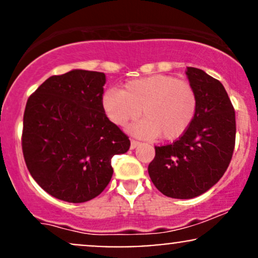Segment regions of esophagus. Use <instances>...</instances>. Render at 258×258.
I'll list each match as a JSON object with an SVG mask.
<instances>
[{
	"label": "esophagus",
	"instance_id": "obj_1",
	"mask_svg": "<svg viewBox=\"0 0 258 258\" xmlns=\"http://www.w3.org/2000/svg\"><path fill=\"white\" fill-rule=\"evenodd\" d=\"M139 146V142L138 141H135V139H131V149H135V148H137Z\"/></svg>",
	"mask_w": 258,
	"mask_h": 258
}]
</instances>
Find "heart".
Returning <instances> with one entry per match:
<instances>
[{
    "instance_id": "obj_1",
    "label": "heart",
    "mask_w": 258,
    "mask_h": 258,
    "mask_svg": "<svg viewBox=\"0 0 258 258\" xmlns=\"http://www.w3.org/2000/svg\"><path fill=\"white\" fill-rule=\"evenodd\" d=\"M102 106L106 117L120 127L142 114L144 119L130 127L133 135L149 139L160 136L164 141H173L193 122L198 98L188 81L156 74L126 82L122 91H106Z\"/></svg>"
}]
</instances>
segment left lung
<instances>
[{"mask_svg": "<svg viewBox=\"0 0 258 258\" xmlns=\"http://www.w3.org/2000/svg\"><path fill=\"white\" fill-rule=\"evenodd\" d=\"M185 74L197 92L193 122L172 144L155 147L148 166L154 185L173 199H191L214 186L235 146V111L223 85L197 68H186Z\"/></svg>", "mask_w": 258, "mask_h": 258, "instance_id": "8db88e82", "label": "left lung"}]
</instances>
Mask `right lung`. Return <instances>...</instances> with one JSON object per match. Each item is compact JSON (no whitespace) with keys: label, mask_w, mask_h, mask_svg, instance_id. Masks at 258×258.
Wrapping results in <instances>:
<instances>
[{"label":"right lung","mask_w":258,"mask_h":258,"mask_svg":"<svg viewBox=\"0 0 258 258\" xmlns=\"http://www.w3.org/2000/svg\"><path fill=\"white\" fill-rule=\"evenodd\" d=\"M104 85V73L75 69L47 79L26 102V167L59 200L79 204L98 197L111 179V158L131 146L103 110Z\"/></svg>","instance_id":"1"}]
</instances>
